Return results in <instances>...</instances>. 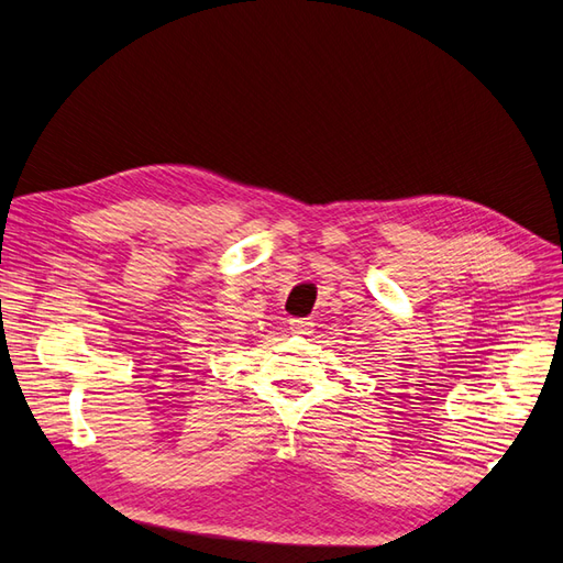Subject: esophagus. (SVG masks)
I'll list each match as a JSON object with an SVG mask.
<instances>
[{"mask_svg": "<svg viewBox=\"0 0 563 563\" xmlns=\"http://www.w3.org/2000/svg\"><path fill=\"white\" fill-rule=\"evenodd\" d=\"M288 323H291V331L298 333V335L312 333V327H314V323L310 319H305V317H296V319H291Z\"/></svg>", "mask_w": 563, "mask_h": 563, "instance_id": "1", "label": "esophagus"}]
</instances>
